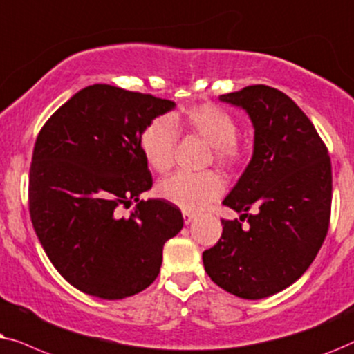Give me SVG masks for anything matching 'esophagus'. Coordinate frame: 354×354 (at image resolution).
Listing matches in <instances>:
<instances>
[{"instance_id":"1","label":"esophagus","mask_w":354,"mask_h":354,"mask_svg":"<svg viewBox=\"0 0 354 354\" xmlns=\"http://www.w3.org/2000/svg\"><path fill=\"white\" fill-rule=\"evenodd\" d=\"M194 214H192V212H189V210H183V218H185V223L186 225H189L192 220H194Z\"/></svg>"}]
</instances>
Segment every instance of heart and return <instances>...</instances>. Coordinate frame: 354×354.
Masks as SVG:
<instances>
[{
    "label": "heart",
    "mask_w": 354,
    "mask_h": 354,
    "mask_svg": "<svg viewBox=\"0 0 354 354\" xmlns=\"http://www.w3.org/2000/svg\"><path fill=\"white\" fill-rule=\"evenodd\" d=\"M189 131L212 145L215 162L232 168L243 157V147L236 140L238 124L234 118L212 103L192 105L168 120H155L140 133L139 145L145 162L153 171L167 173L173 165L176 134ZM223 191V181L214 171L176 173L160 183L158 196L183 210H199L214 202Z\"/></svg>",
    "instance_id": "obj_1"
}]
</instances>
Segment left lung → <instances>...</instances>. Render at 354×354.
<instances>
[{"label": "left lung", "instance_id": "8db88e82", "mask_svg": "<svg viewBox=\"0 0 354 354\" xmlns=\"http://www.w3.org/2000/svg\"><path fill=\"white\" fill-rule=\"evenodd\" d=\"M254 126V152L223 205L248 220H221L223 233L202 254L214 283L244 299L288 288L317 256L330 223L332 163L303 110L283 92L249 86L220 95Z\"/></svg>", "mask_w": 354, "mask_h": 354}]
</instances>
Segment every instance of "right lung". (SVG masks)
I'll return each instance as SVG.
<instances>
[{"label": "right lung", "mask_w": 354, "mask_h": 354, "mask_svg": "<svg viewBox=\"0 0 354 354\" xmlns=\"http://www.w3.org/2000/svg\"><path fill=\"white\" fill-rule=\"evenodd\" d=\"M174 102L93 84L59 106L39 133L29 174L32 225L66 281L102 299L147 288L163 244L183 228L167 201H139L152 187L139 138ZM138 201L128 219L121 206Z\"/></svg>", "instance_id": "1"}]
</instances>
